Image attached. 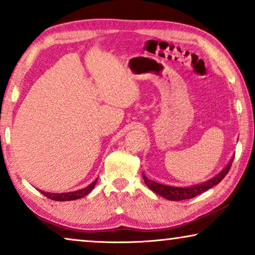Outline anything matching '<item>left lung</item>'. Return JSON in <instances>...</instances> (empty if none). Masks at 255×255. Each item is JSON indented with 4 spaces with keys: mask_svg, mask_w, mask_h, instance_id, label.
Segmentation results:
<instances>
[{
    "mask_svg": "<svg viewBox=\"0 0 255 255\" xmlns=\"http://www.w3.org/2000/svg\"><path fill=\"white\" fill-rule=\"evenodd\" d=\"M232 161H233V159L229 162V165L226 166L221 173L217 174L215 177H212L211 180L207 181V182L196 184V186H191V187L180 188V187L166 186V184L154 182V181L147 179L144 174H142V179H144L145 184L149 188V189L153 190L158 195H160V196L165 197L166 200H169V201L189 200V198H193L195 196H197V195L204 193V191H207L208 189H210V188H212L214 186H216V184H218L219 182H221V181L225 177L226 174L229 173Z\"/></svg>",
    "mask_w": 255,
    "mask_h": 255,
    "instance_id": "8db88e82",
    "label": "left lung"
}]
</instances>
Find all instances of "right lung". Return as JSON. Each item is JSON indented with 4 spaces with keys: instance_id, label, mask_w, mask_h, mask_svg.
I'll return each mask as SVG.
<instances>
[{
    "instance_id": "right-lung-1",
    "label": "right lung",
    "mask_w": 255,
    "mask_h": 255,
    "mask_svg": "<svg viewBox=\"0 0 255 255\" xmlns=\"http://www.w3.org/2000/svg\"><path fill=\"white\" fill-rule=\"evenodd\" d=\"M97 182V179L94 181L89 184L88 187L83 188L81 190H76V191H71V193H61V194H54V193H46V191H41L39 190L41 194L44 195V196H46L47 198H50V200H53V201H74V200H78V198H81V197H85L86 195H88L90 191L94 189V187H95V184Z\"/></svg>"
}]
</instances>
